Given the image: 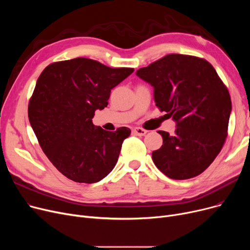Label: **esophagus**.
I'll return each mask as SVG.
<instances>
[{
  "instance_id": "34e87169",
  "label": "esophagus",
  "mask_w": 250,
  "mask_h": 250,
  "mask_svg": "<svg viewBox=\"0 0 250 250\" xmlns=\"http://www.w3.org/2000/svg\"><path fill=\"white\" fill-rule=\"evenodd\" d=\"M133 133L137 136H145L147 134V130L145 128H142V127H134Z\"/></svg>"
}]
</instances>
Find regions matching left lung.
I'll list each match as a JSON object with an SVG mask.
<instances>
[{"label": "left lung", "mask_w": 250, "mask_h": 250, "mask_svg": "<svg viewBox=\"0 0 250 250\" xmlns=\"http://www.w3.org/2000/svg\"><path fill=\"white\" fill-rule=\"evenodd\" d=\"M136 75L153 86L156 106L176 122L173 136L158 130L163 145L152 153L155 165L172 179L200 175L228 135L232 103L227 87L208 61L187 55H167Z\"/></svg>", "instance_id": "obj_1"}]
</instances>
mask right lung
<instances>
[{"instance_id":"right-lung-1","label":"right lung","mask_w":250,"mask_h":250,"mask_svg":"<svg viewBox=\"0 0 250 250\" xmlns=\"http://www.w3.org/2000/svg\"><path fill=\"white\" fill-rule=\"evenodd\" d=\"M134 72L77 58L52 62L38 77L28 117L42 151L59 171L80 183H94L114 168L125 126L115 132L95 126L92 118L107 106L111 89Z\"/></svg>"}]
</instances>
